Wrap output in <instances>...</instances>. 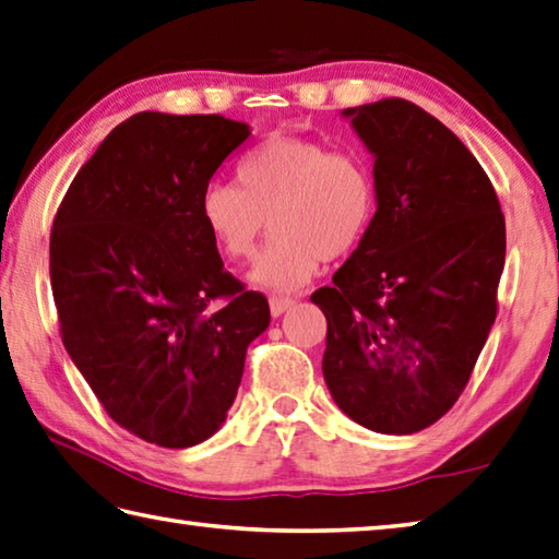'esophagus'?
I'll return each mask as SVG.
<instances>
[{"label":"esophagus","instance_id":"obj_1","mask_svg":"<svg viewBox=\"0 0 559 559\" xmlns=\"http://www.w3.org/2000/svg\"><path fill=\"white\" fill-rule=\"evenodd\" d=\"M293 305H295V300L286 298V295H273V298L269 300V308H271L273 317H281L283 312H288Z\"/></svg>","mask_w":559,"mask_h":559}]
</instances>
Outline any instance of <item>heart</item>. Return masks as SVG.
I'll use <instances>...</instances> for the list:
<instances>
[{"mask_svg": "<svg viewBox=\"0 0 559 559\" xmlns=\"http://www.w3.org/2000/svg\"><path fill=\"white\" fill-rule=\"evenodd\" d=\"M237 183H207L199 217L227 259L254 257L271 223L273 239L251 269L259 288H302L324 259L358 247L376 215V179L354 152L310 138L278 135L237 164Z\"/></svg>", "mask_w": 559, "mask_h": 559, "instance_id": "b5f03b06", "label": "heart"}]
</instances>
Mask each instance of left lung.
Returning <instances> with one entry per match:
<instances>
[{
    "mask_svg": "<svg viewBox=\"0 0 559 559\" xmlns=\"http://www.w3.org/2000/svg\"><path fill=\"white\" fill-rule=\"evenodd\" d=\"M373 155L376 215L332 288L324 382L348 419L417 433L465 390L497 317L507 225L485 169L404 98L344 108Z\"/></svg>",
    "mask_w": 559,
    "mask_h": 559,
    "instance_id": "1",
    "label": "left lung"
}]
</instances>
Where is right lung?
I'll use <instances>...</instances> for the list:
<instances>
[{"label": "right lung", "mask_w": 559, "mask_h": 559, "mask_svg": "<svg viewBox=\"0 0 559 559\" xmlns=\"http://www.w3.org/2000/svg\"><path fill=\"white\" fill-rule=\"evenodd\" d=\"M249 135L223 116H130L76 171L52 223L62 344L108 417L162 448L221 429L247 346L271 322L199 217L203 189Z\"/></svg>", "instance_id": "obj_1"}]
</instances>
